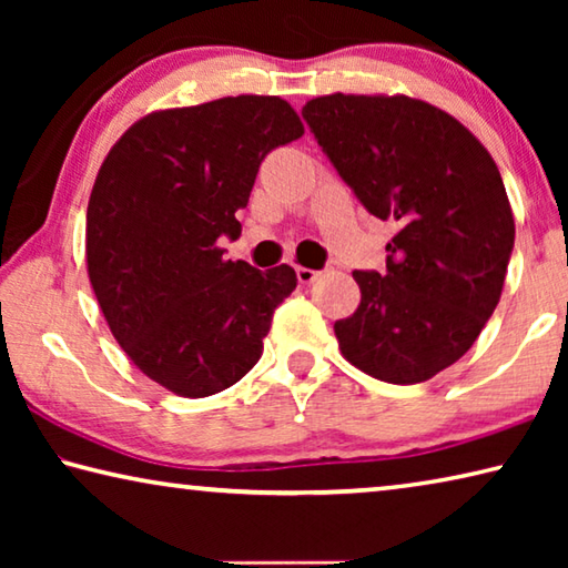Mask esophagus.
Segmentation results:
<instances>
[{
	"mask_svg": "<svg viewBox=\"0 0 568 568\" xmlns=\"http://www.w3.org/2000/svg\"><path fill=\"white\" fill-rule=\"evenodd\" d=\"M295 275H297V281H301L303 285H311V283H315L321 277V273L318 271H311V267H295Z\"/></svg>",
	"mask_w": 568,
	"mask_h": 568,
	"instance_id": "obj_1",
	"label": "esophagus"
}]
</instances>
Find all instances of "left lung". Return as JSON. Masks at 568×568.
Masks as SVG:
<instances>
[{
  "instance_id": "obj_1",
  "label": "left lung",
  "mask_w": 568,
  "mask_h": 568,
  "mask_svg": "<svg viewBox=\"0 0 568 568\" xmlns=\"http://www.w3.org/2000/svg\"><path fill=\"white\" fill-rule=\"evenodd\" d=\"M303 120L361 205L398 225L386 273H353L361 305L333 325L343 355L396 386L434 378L504 291L516 230L501 172L458 120L403 94H325Z\"/></svg>"
}]
</instances>
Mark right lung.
<instances>
[{
	"instance_id": "obj_1",
	"label": "right lung",
	"mask_w": 568,
	"mask_h": 568,
	"mask_svg": "<svg viewBox=\"0 0 568 568\" xmlns=\"http://www.w3.org/2000/svg\"><path fill=\"white\" fill-rule=\"evenodd\" d=\"M303 134L281 98L240 94L134 122L104 158L88 205V273L110 331L168 390L205 398L263 355L291 265L225 261L261 162Z\"/></svg>"
}]
</instances>
